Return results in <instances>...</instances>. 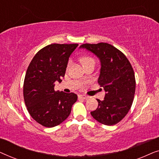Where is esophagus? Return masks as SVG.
<instances>
[{
    "mask_svg": "<svg viewBox=\"0 0 159 159\" xmlns=\"http://www.w3.org/2000/svg\"><path fill=\"white\" fill-rule=\"evenodd\" d=\"M89 98H90V97L88 96V95H79V98L86 100V99Z\"/></svg>",
    "mask_w": 159,
    "mask_h": 159,
    "instance_id": "1",
    "label": "esophagus"
}]
</instances>
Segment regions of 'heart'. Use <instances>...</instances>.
<instances>
[{"label":"heart","mask_w":159,"mask_h":159,"mask_svg":"<svg viewBox=\"0 0 159 159\" xmlns=\"http://www.w3.org/2000/svg\"><path fill=\"white\" fill-rule=\"evenodd\" d=\"M94 61V59H93L92 57H90V56H84V57H82L81 58V61H82V64H83V65L84 64H86V63L89 62V61ZM70 63H71V61H69V63H68V65L70 64Z\"/></svg>","instance_id":"heart-1"}]
</instances>
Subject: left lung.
Instances as JSON below:
<instances>
[{
    "label": "left lung",
    "instance_id": "left-lung-1",
    "mask_svg": "<svg viewBox=\"0 0 159 159\" xmlns=\"http://www.w3.org/2000/svg\"><path fill=\"white\" fill-rule=\"evenodd\" d=\"M92 52L101 61L99 85L106 91L103 101L90 114L105 125H114L125 118L131 108L135 93V77L132 65L122 52L106 43L80 45Z\"/></svg>",
    "mask_w": 159,
    "mask_h": 159
}]
</instances>
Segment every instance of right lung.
Returning a JSON list of instances; mask_svg holds the SVG:
<instances>
[{"label":"right lung","instance_id":"1","mask_svg":"<svg viewBox=\"0 0 159 159\" xmlns=\"http://www.w3.org/2000/svg\"><path fill=\"white\" fill-rule=\"evenodd\" d=\"M78 44H51L40 50L28 66L23 86L27 111L34 120L45 127H56L70 114L77 95L54 90L62 81L69 58Z\"/></svg>","mask_w":159,"mask_h":159}]
</instances>
